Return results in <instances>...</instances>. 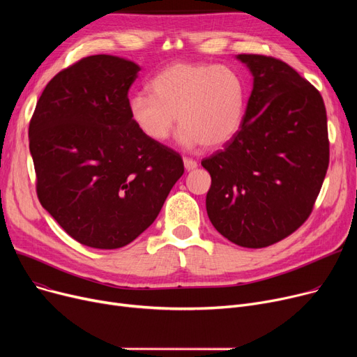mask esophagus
Here are the masks:
<instances>
[{"mask_svg": "<svg viewBox=\"0 0 357 357\" xmlns=\"http://www.w3.org/2000/svg\"><path fill=\"white\" fill-rule=\"evenodd\" d=\"M183 165H185L186 171H192V169H195L198 166V163L194 159H190V158H183Z\"/></svg>", "mask_w": 357, "mask_h": 357, "instance_id": "34e87169", "label": "esophagus"}]
</instances>
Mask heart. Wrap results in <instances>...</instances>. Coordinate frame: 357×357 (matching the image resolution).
<instances>
[{
    "instance_id": "1",
    "label": "heart",
    "mask_w": 357,
    "mask_h": 357,
    "mask_svg": "<svg viewBox=\"0 0 357 357\" xmlns=\"http://www.w3.org/2000/svg\"><path fill=\"white\" fill-rule=\"evenodd\" d=\"M150 96L130 98V116L142 133L165 142L175 127L185 146L221 147L238 133L246 93L238 75L211 63H174L149 84Z\"/></svg>"
}]
</instances>
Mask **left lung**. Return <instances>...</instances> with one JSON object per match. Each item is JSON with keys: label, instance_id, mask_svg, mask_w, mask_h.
I'll list each match as a JSON object with an SVG mask.
<instances>
[{"label": "left lung", "instance_id": "8db88e82", "mask_svg": "<svg viewBox=\"0 0 357 357\" xmlns=\"http://www.w3.org/2000/svg\"><path fill=\"white\" fill-rule=\"evenodd\" d=\"M253 75L241 127L201 165L211 175L207 213L241 248L284 240L307 221L323 186L330 142L321 93L265 54H237Z\"/></svg>", "mask_w": 357, "mask_h": 357}]
</instances>
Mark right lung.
<instances>
[{
    "label": "right lung",
    "instance_id": "1",
    "mask_svg": "<svg viewBox=\"0 0 357 357\" xmlns=\"http://www.w3.org/2000/svg\"><path fill=\"white\" fill-rule=\"evenodd\" d=\"M139 70L116 56H88L54 75L30 120L37 198L89 248L133 241L183 174L181 155L147 139L130 116Z\"/></svg>",
    "mask_w": 357,
    "mask_h": 357
}]
</instances>
